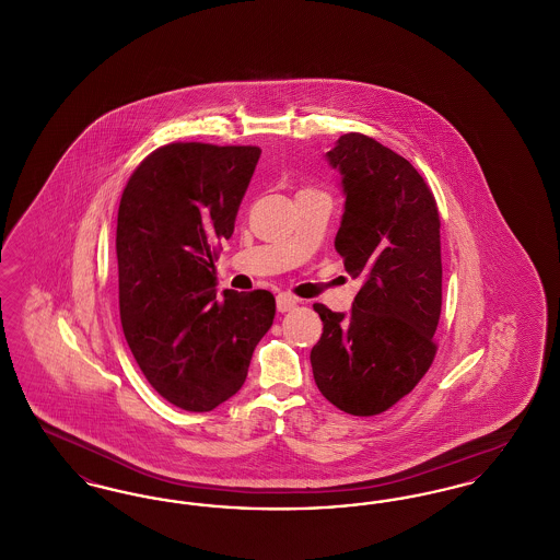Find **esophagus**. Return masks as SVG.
I'll list each match as a JSON object with an SVG mask.
<instances>
[{
    "label": "esophagus",
    "instance_id": "34e87169",
    "mask_svg": "<svg viewBox=\"0 0 560 560\" xmlns=\"http://www.w3.org/2000/svg\"><path fill=\"white\" fill-rule=\"evenodd\" d=\"M295 304H298V300L290 295V293H279L277 295V311L279 313H290L295 308Z\"/></svg>",
    "mask_w": 560,
    "mask_h": 560
}]
</instances>
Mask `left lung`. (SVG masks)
<instances>
[{
	"label": "left lung",
	"instance_id": "left-lung-1",
	"mask_svg": "<svg viewBox=\"0 0 560 560\" xmlns=\"http://www.w3.org/2000/svg\"><path fill=\"white\" fill-rule=\"evenodd\" d=\"M325 158L347 197L336 249L363 285L348 315L313 306L323 334L311 365L325 399L375 416L413 390L436 352L439 210L418 170L365 133L340 136Z\"/></svg>",
	"mask_w": 560,
	"mask_h": 560
}]
</instances>
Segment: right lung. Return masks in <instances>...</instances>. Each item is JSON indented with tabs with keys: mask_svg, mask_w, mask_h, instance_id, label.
Segmentation results:
<instances>
[{
	"mask_svg": "<svg viewBox=\"0 0 560 560\" xmlns=\"http://www.w3.org/2000/svg\"><path fill=\"white\" fill-rule=\"evenodd\" d=\"M258 147L172 142L133 170L117 213L119 317L161 397L212 411L247 377L275 319L267 290H215V247L231 240Z\"/></svg>",
	"mask_w": 560,
	"mask_h": 560,
	"instance_id": "1",
	"label": "right lung"
}]
</instances>
